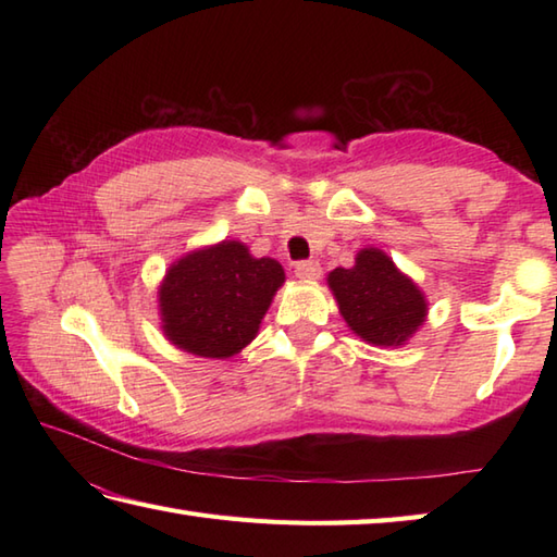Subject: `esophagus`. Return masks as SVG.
<instances>
[{
	"label": "esophagus",
	"mask_w": 557,
	"mask_h": 557,
	"mask_svg": "<svg viewBox=\"0 0 557 557\" xmlns=\"http://www.w3.org/2000/svg\"><path fill=\"white\" fill-rule=\"evenodd\" d=\"M289 270L294 272V277H299V280L321 277V263H318V260H297V263H292Z\"/></svg>",
	"instance_id": "34e87169"
}]
</instances>
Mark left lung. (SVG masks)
I'll use <instances>...</instances> for the list:
<instances>
[{"instance_id": "8db88e82", "label": "left lung", "mask_w": 557, "mask_h": 557, "mask_svg": "<svg viewBox=\"0 0 557 557\" xmlns=\"http://www.w3.org/2000/svg\"><path fill=\"white\" fill-rule=\"evenodd\" d=\"M327 285L347 325L371 345H405L425 318L419 287L377 248L361 251L354 268L330 272Z\"/></svg>"}]
</instances>
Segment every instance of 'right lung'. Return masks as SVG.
<instances>
[{
  "label": "right lung",
  "mask_w": 557,
  "mask_h": 557,
  "mask_svg": "<svg viewBox=\"0 0 557 557\" xmlns=\"http://www.w3.org/2000/svg\"><path fill=\"white\" fill-rule=\"evenodd\" d=\"M282 282L277 260L253 258L239 242L186 256L160 287L164 333L184 351L227 359L256 337Z\"/></svg>",
  "instance_id": "1"
}]
</instances>
